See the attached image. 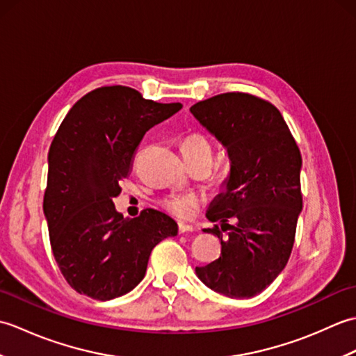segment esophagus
<instances>
[{
    "instance_id": "obj_1",
    "label": "esophagus",
    "mask_w": 356,
    "mask_h": 356,
    "mask_svg": "<svg viewBox=\"0 0 356 356\" xmlns=\"http://www.w3.org/2000/svg\"><path fill=\"white\" fill-rule=\"evenodd\" d=\"M194 228L191 225H185V223H179V234H188V232H193Z\"/></svg>"
}]
</instances>
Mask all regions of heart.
<instances>
[{
    "instance_id": "heart-1",
    "label": "heart",
    "mask_w": 356,
    "mask_h": 356,
    "mask_svg": "<svg viewBox=\"0 0 356 356\" xmlns=\"http://www.w3.org/2000/svg\"><path fill=\"white\" fill-rule=\"evenodd\" d=\"M182 154L186 162L195 161H209L213 159V147L205 134L194 131L186 134L182 140ZM203 195L197 193H185V194H171L166 195L162 200V207L168 211L170 214L179 218H190L195 214V211L200 208L203 203Z\"/></svg>"
}]
</instances>
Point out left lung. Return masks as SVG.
<instances>
[{
  "mask_svg": "<svg viewBox=\"0 0 356 356\" xmlns=\"http://www.w3.org/2000/svg\"><path fill=\"white\" fill-rule=\"evenodd\" d=\"M190 110L231 159L226 191L207 213L220 223L205 232L220 238L222 254L195 274L226 297L251 298L274 282L292 252L303 208L300 148L282 113L259 96L222 93Z\"/></svg>",
  "mask_w": 356,
  "mask_h": 356,
  "instance_id": "8db88e82",
  "label": "left lung"
}]
</instances>
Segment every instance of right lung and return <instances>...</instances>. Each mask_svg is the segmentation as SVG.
<instances>
[{"label": "right lung", "mask_w": 356, "mask_h": 356, "mask_svg": "<svg viewBox=\"0 0 356 356\" xmlns=\"http://www.w3.org/2000/svg\"><path fill=\"white\" fill-rule=\"evenodd\" d=\"M180 108V102H154L134 88L107 86L82 96L59 125L42 208L53 257L78 293L107 301L130 292L145 277L153 248L177 234V223L161 211L147 208L125 218L113 199L130 176L143 136Z\"/></svg>", "instance_id": "1"}]
</instances>
